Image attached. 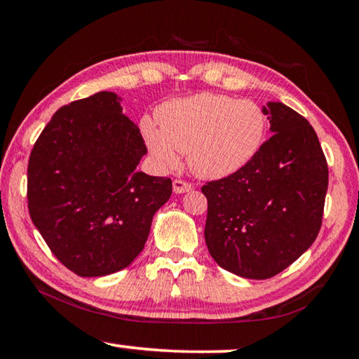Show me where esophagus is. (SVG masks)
<instances>
[{"label":"esophagus","mask_w":359,"mask_h":359,"mask_svg":"<svg viewBox=\"0 0 359 359\" xmlns=\"http://www.w3.org/2000/svg\"><path fill=\"white\" fill-rule=\"evenodd\" d=\"M172 190H174L175 194H182V193L191 191L193 187H191L190 184H187V182H184V180H177V179H175V180L172 182Z\"/></svg>","instance_id":"34e87169"}]
</instances>
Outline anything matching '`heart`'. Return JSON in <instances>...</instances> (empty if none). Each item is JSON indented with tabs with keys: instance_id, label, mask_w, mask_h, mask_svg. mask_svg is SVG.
<instances>
[{
	"instance_id": "obj_1",
	"label": "heart",
	"mask_w": 359,
	"mask_h": 359,
	"mask_svg": "<svg viewBox=\"0 0 359 359\" xmlns=\"http://www.w3.org/2000/svg\"><path fill=\"white\" fill-rule=\"evenodd\" d=\"M158 123L141 121L150 155L163 168L177 165V151L199 179L218 180L241 171L258 154L266 135V115L248 100L199 93L169 101L156 112Z\"/></svg>"
}]
</instances>
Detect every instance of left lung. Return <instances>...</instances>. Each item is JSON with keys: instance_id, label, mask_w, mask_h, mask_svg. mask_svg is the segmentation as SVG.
<instances>
[{"instance_id": "obj_1", "label": "left lung", "mask_w": 359, "mask_h": 359, "mask_svg": "<svg viewBox=\"0 0 359 359\" xmlns=\"http://www.w3.org/2000/svg\"><path fill=\"white\" fill-rule=\"evenodd\" d=\"M272 136L229 177L209 182L204 239L215 263L263 280L294 263L317 239L327 165L312 125L283 102L263 106Z\"/></svg>"}]
</instances>
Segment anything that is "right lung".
Returning <instances> with one entry per match:
<instances>
[{"instance_id": "right-lung-1", "label": "right lung", "mask_w": 359, "mask_h": 359, "mask_svg": "<svg viewBox=\"0 0 359 359\" xmlns=\"http://www.w3.org/2000/svg\"><path fill=\"white\" fill-rule=\"evenodd\" d=\"M121 98L98 92L53 114L28 163V210L52 253L81 277L128 267L172 182L137 171L147 154Z\"/></svg>"}]
</instances>
